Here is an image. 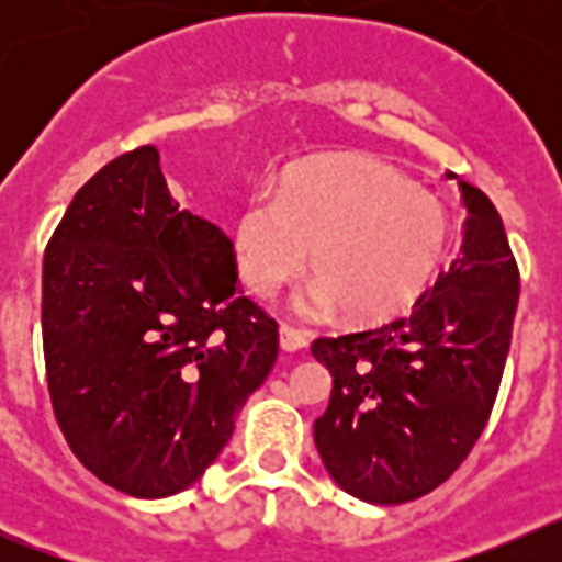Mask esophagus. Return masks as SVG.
Listing matches in <instances>:
<instances>
[{"label": "esophagus", "mask_w": 562, "mask_h": 562, "mask_svg": "<svg viewBox=\"0 0 562 562\" xmlns=\"http://www.w3.org/2000/svg\"><path fill=\"white\" fill-rule=\"evenodd\" d=\"M278 342H281V349L284 351H301V349H306V335L304 331H297V329H292V326H286V324H281V329H278Z\"/></svg>", "instance_id": "obj_1"}]
</instances>
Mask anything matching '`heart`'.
Returning <instances> with one entry per match:
<instances>
[{
  "mask_svg": "<svg viewBox=\"0 0 562 562\" xmlns=\"http://www.w3.org/2000/svg\"><path fill=\"white\" fill-rule=\"evenodd\" d=\"M231 241L238 276L256 297L301 276L312 247L317 281L306 306H340L355 324H385L436 281L450 250V216L391 162L329 154L292 166L278 193H247Z\"/></svg>",
  "mask_w": 562,
  "mask_h": 562,
  "instance_id": "obj_1",
  "label": "heart"
}]
</instances>
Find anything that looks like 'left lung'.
<instances>
[{
	"label": "left lung",
	"instance_id": "left-lung-1",
	"mask_svg": "<svg viewBox=\"0 0 562 562\" xmlns=\"http://www.w3.org/2000/svg\"><path fill=\"white\" fill-rule=\"evenodd\" d=\"M459 191L470 213L461 252L411 315L312 342L331 374L315 448L337 486L369 504H405L448 481L498 396L520 276L490 196L461 180Z\"/></svg>",
	"mask_w": 562,
	"mask_h": 562
}]
</instances>
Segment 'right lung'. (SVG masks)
<instances>
[{
	"label": "right lung",
	"instance_id": "obj_1",
	"mask_svg": "<svg viewBox=\"0 0 562 562\" xmlns=\"http://www.w3.org/2000/svg\"><path fill=\"white\" fill-rule=\"evenodd\" d=\"M233 241L182 211L160 151L114 157L44 250L42 337L58 428L134 498L202 479L278 357V324L236 284Z\"/></svg>",
	"mask_w": 562,
	"mask_h": 562
}]
</instances>
